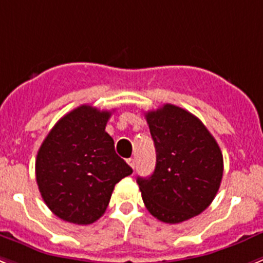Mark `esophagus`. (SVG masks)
I'll return each instance as SVG.
<instances>
[{
  "label": "esophagus",
  "mask_w": 263,
  "mask_h": 263,
  "mask_svg": "<svg viewBox=\"0 0 263 263\" xmlns=\"http://www.w3.org/2000/svg\"><path fill=\"white\" fill-rule=\"evenodd\" d=\"M127 163L129 164V166H131L132 170H135V159H134V157H131V159L127 160Z\"/></svg>",
  "instance_id": "obj_1"
}]
</instances>
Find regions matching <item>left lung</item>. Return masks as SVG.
Masks as SVG:
<instances>
[{
	"label": "left lung",
	"mask_w": 263,
	"mask_h": 263,
	"mask_svg": "<svg viewBox=\"0 0 263 263\" xmlns=\"http://www.w3.org/2000/svg\"><path fill=\"white\" fill-rule=\"evenodd\" d=\"M145 119L156 148L154 173L136 180L145 208L166 223L189 220L212 204L220 188V147L200 119L177 106L164 104Z\"/></svg>",
	"instance_id": "obj_1"
}]
</instances>
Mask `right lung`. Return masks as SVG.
<instances>
[{
	"label": "right lung",
	"instance_id": "obj_1",
	"mask_svg": "<svg viewBox=\"0 0 263 263\" xmlns=\"http://www.w3.org/2000/svg\"><path fill=\"white\" fill-rule=\"evenodd\" d=\"M111 111L83 106L57 122L35 160L43 201L61 220L90 225L103 216L112 191L132 168L106 132Z\"/></svg>",
	"mask_w": 263,
	"mask_h": 263
}]
</instances>
